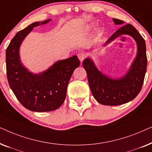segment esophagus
<instances>
[{
    "label": "esophagus",
    "instance_id": "esophagus-1",
    "mask_svg": "<svg viewBox=\"0 0 152 152\" xmlns=\"http://www.w3.org/2000/svg\"><path fill=\"white\" fill-rule=\"evenodd\" d=\"M78 58L80 60L81 62L83 61V60L85 59V57H86V53H84V52H80V53H78Z\"/></svg>",
    "mask_w": 152,
    "mask_h": 152
}]
</instances>
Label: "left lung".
<instances>
[{"label":"left lung","instance_id":"obj_1","mask_svg":"<svg viewBox=\"0 0 152 152\" xmlns=\"http://www.w3.org/2000/svg\"><path fill=\"white\" fill-rule=\"evenodd\" d=\"M113 20L117 25L124 23L123 20L116 18ZM124 34L134 37L138 45L136 58L125 76L118 80H113L102 74L89 58L83 61L91 93L102 104L117 106L132 100L140 93L144 82L147 65L146 45L145 39L136 29L129 23L124 25L113 33L106 43Z\"/></svg>","mask_w":152,"mask_h":152}]
</instances>
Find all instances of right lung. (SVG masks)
I'll use <instances>...</instances> for the list:
<instances>
[{"instance_id":"obj_1","label":"right lung","mask_w":152,"mask_h":152,"mask_svg":"<svg viewBox=\"0 0 152 152\" xmlns=\"http://www.w3.org/2000/svg\"><path fill=\"white\" fill-rule=\"evenodd\" d=\"M39 24L33 23L12 39L6 49V70L10 88L21 104L32 111L46 112L56 110L64 103L68 82L80 61L77 56H72L56 62L41 74L28 72L20 64L18 49L27 34Z\"/></svg>"}]
</instances>
